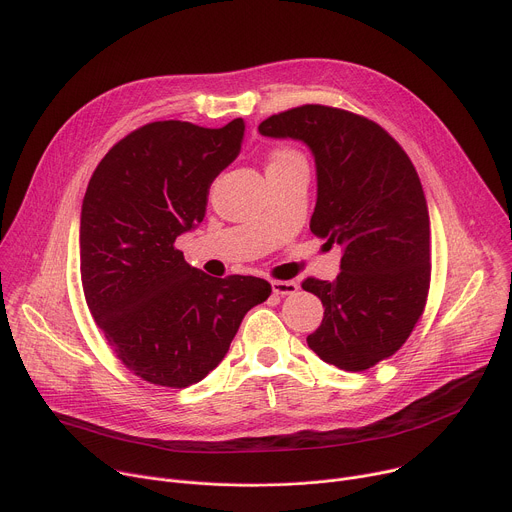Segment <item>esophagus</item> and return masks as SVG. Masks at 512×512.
I'll return each instance as SVG.
<instances>
[{
  "label": "esophagus",
  "instance_id": "1",
  "mask_svg": "<svg viewBox=\"0 0 512 512\" xmlns=\"http://www.w3.org/2000/svg\"><path fill=\"white\" fill-rule=\"evenodd\" d=\"M271 289L273 294L285 298V296H294L298 291V283L296 281H271Z\"/></svg>",
  "mask_w": 512,
  "mask_h": 512
}]
</instances>
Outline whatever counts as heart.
Masks as SVG:
<instances>
[{"label": "heart", "instance_id": "1", "mask_svg": "<svg viewBox=\"0 0 512 512\" xmlns=\"http://www.w3.org/2000/svg\"><path fill=\"white\" fill-rule=\"evenodd\" d=\"M291 158H298V156L289 154V152H277V154L273 156V162H283V160H291Z\"/></svg>", "mask_w": 512, "mask_h": 512}]
</instances>
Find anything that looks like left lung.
<instances>
[{"label":"left lung","mask_w":512,"mask_h":512,"mask_svg":"<svg viewBox=\"0 0 512 512\" xmlns=\"http://www.w3.org/2000/svg\"><path fill=\"white\" fill-rule=\"evenodd\" d=\"M259 133L312 152L310 229L344 247L334 281L302 283L324 306L308 346L342 371H367L403 346L425 306L429 212L419 176L381 125L342 109H289L265 119Z\"/></svg>","instance_id":"1"}]
</instances>
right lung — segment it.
<instances>
[{"mask_svg":"<svg viewBox=\"0 0 512 512\" xmlns=\"http://www.w3.org/2000/svg\"><path fill=\"white\" fill-rule=\"evenodd\" d=\"M243 135V119L221 129L148 123L113 145L85 192V300L121 362L148 383L202 381L271 294L259 277H210L174 247L202 223L210 184L237 160Z\"/></svg>","mask_w":512,"mask_h":512,"instance_id":"right-lung-1","label":"right lung"}]
</instances>
